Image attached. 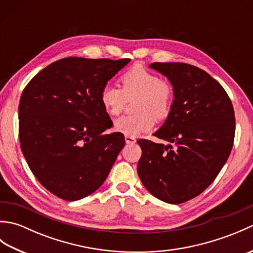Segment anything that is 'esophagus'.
<instances>
[{
    "label": "esophagus",
    "mask_w": 253,
    "mask_h": 253,
    "mask_svg": "<svg viewBox=\"0 0 253 253\" xmlns=\"http://www.w3.org/2000/svg\"><path fill=\"white\" fill-rule=\"evenodd\" d=\"M125 141L127 144H133L136 143V138L131 136H125Z\"/></svg>",
    "instance_id": "esophagus-1"
}]
</instances>
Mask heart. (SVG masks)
<instances>
[{
	"label": "heart",
	"instance_id": "obj_1",
	"mask_svg": "<svg viewBox=\"0 0 253 253\" xmlns=\"http://www.w3.org/2000/svg\"><path fill=\"white\" fill-rule=\"evenodd\" d=\"M121 88L105 84L101 90L100 101L104 111L117 116L125 109L127 102L136 99L133 115L123 116L114 123V129L126 136L136 137L151 130L155 121H164L173 110L175 89L168 80L161 79L143 66H133L124 73Z\"/></svg>",
	"mask_w": 253,
	"mask_h": 253
}]
</instances>
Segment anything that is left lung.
<instances>
[{"label":"left lung","mask_w":253,"mask_h":253,"mask_svg":"<svg viewBox=\"0 0 253 253\" xmlns=\"http://www.w3.org/2000/svg\"><path fill=\"white\" fill-rule=\"evenodd\" d=\"M175 89L173 110L155 137L137 141L138 175L160 200L179 204L212 184L232 151L235 113L226 91L203 69L186 63H152Z\"/></svg>","instance_id":"8db88e82"}]
</instances>
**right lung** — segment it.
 Wrapping results in <instances>:
<instances>
[{
	"label": "right lung",
	"instance_id": "right-lung-1",
	"mask_svg": "<svg viewBox=\"0 0 253 253\" xmlns=\"http://www.w3.org/2000/svg\"><path fill=\"white\" fill-rule=\"evenodd\" d=\"M128 62L62 58L38 73L21 93V151L40 184L63 200L98 189L125 146L123 133H103L113 123L100 93Z\"/></svg>",
	"mask_w": 253,
	"mask_h": 253
}]
</instances>
